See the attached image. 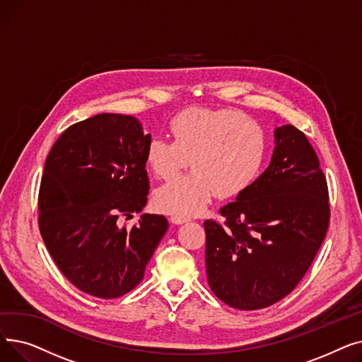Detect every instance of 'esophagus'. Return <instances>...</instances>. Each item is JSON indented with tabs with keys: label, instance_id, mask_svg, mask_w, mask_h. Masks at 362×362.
<instances>
[{
	"label": "esophagus",
	"instance_id": "obj_1",
	"mask_svg": "<svg viewBox=\"0 0 362 362\" xmlns=\"http://www.w3.org/2000/svg\"><path fill=\"white\" fill-rule=\"evenodd\" d=\"M189 220V217H183V216H171L170 217V221L173 223V224H183V223H187Z\"/></svg>",
	"mask_w": 362,
	"mask_h": 362
}]
</instances>
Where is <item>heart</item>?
<instances>
[{"mask_svg":"<svg viewBox=\"0 0 362 362\" xmlns=\"http://www.w3.org/2000/svg\"><path fill=\"white\" fill-rule=\"evenodd\" d=\"M173 142L152 138L145 160L158 179L175 177L191 158L194 170L157 189L154 202L163 213L194 216L213 194L232 198L259 176L267 158V138L252 119L235 110L191 107L170 122Z\"/></svg>","mask_w":362,"mask_h":362,"instance_id":"heart-1","label":"heart"}]
</instances>
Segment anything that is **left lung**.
Returning <instances> with one entry per match:
<instances>
[{"label": "left lung", "instance_id": "obj_1", "mask_svg": "<svg viewBox=\"0 0 362 362\" xmlns=\"http://www.w3.org/2000/svg\"><path fill=\"white\" fill-rule=\"evenodd\" d=\"M220 213L224 227L204 223L214 295L243 311L289 295L314 261L330 218L326 176L307 136L292 124L276 127L269 167Z\"/></svg>", "mask_w": 362, "mask_h": 362}]
</instances>
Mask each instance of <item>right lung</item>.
Wrapping results in <instances>:
<instances>
[{
    "mask_svg": "<svg viewBox=\"0 0 362 362\" xmlns=\"http://www.w3.org/2000/svg\"><path fill=\"white\" fill-rule=\"evenodd\" d=\"M151 135L124 114H97L62 133L45 161L40 230L57 267L76 288L101 299L138 286L168 229L160 214H142L149 180L145 152Z\"/></svg>",
    "mask_w": 362,
    "mask_h": 362,
    "instance_id": "1",
    "label": "right lung"
}]
</instances>
